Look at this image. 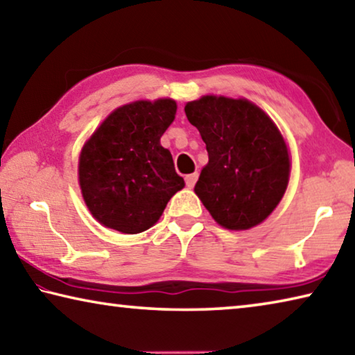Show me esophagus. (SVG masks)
I'll list each match as a JSON object with an SVG mask.
<instances>
[{"label": "esophagus", "instance_id": "34e87169", "mask_svg": "<svg viewBox=\"0 0 355 355\" xmlns=\"http://www.w3.org/2000/svg\"><path fill=\"white\" fill-rule=\"evenodd\" d=\"M197 178H199V173L194 172V173H189V175L184 177V182H186V186L188 188H194V184L197 182Z\"/></svg>", "mask_w": 355, "mask_h": 355}]
</instances>
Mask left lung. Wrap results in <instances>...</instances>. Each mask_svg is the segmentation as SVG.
<instances>
[{"mask_svg": "<svg viewBox=\"0 0 355 355\" xmlns=\"http://www.w3.org/2000/svg\"><path fill=\"white\" fill-rule=\"evenodd\" d=\"M184 112L208 152L196 194L228 230L258 225L282 200L290 177L280 131L260 107L243 98L207 95L189 101Z\"/></svg>", "mask_w": 355, "mask_h": 355, "instance_id": "obj_1", "label": "left lung"}]
</instances>
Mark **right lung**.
Returning <instances> with one entry per match:
<instances>
[{
  "mask_svg": "<svg viewBox=\"0 0 355 355\" xmlns=\"http://www.w3.org/2000/svg\"><path fill=\"white\" fill-rule=\"evenodd\" d=\"M175 112L171 98L120 106L84 146L80 186L100 224L128 235L146 232L183 188L171 152L159 144Z\"/></svg>",
  "mask_w": 355,
  "mask_h": 355,
  "instance_id": "obj_1",
  "label": "right lung"
}]
</instances>
